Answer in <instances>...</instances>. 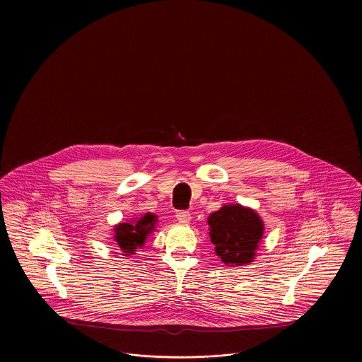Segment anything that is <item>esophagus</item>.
I'll return each mask as SVG.
<instances>
[{
	"label": "esophagus",
	"instance_id": "1",
	"mask_svg": "<svg viewBox=\"0 0 362 362\" xmlns=\"http://www.w3.org/2000/svg\"><path fill=\"white\" fill-rule=\"evenodd\" d=\"M175 217H177L180 224H188L191 221V213L189 211H184V210L182 211H177Z\"/></svg>",
	"mask_w": 362,
	"mask_h": 362
}]
</instances>
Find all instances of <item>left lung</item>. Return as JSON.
<instances>
[{"label": "left lung", "mask_w": 362, "mask_h": 362, "mask_svg": "<svg viewBox=\"0 0 362 362\" xmlns=\"http://www.w3.org/2000/svg\"><path fill=\"white\" fill-rule=\"evenodd\" d=\"M209 237L217 257L228 267L254 262L264 224L251 207L223 205L207 217Z\"/></svg>", "instance_id": "1"}]
</instances>
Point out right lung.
Segmentation results:
<instances>
[{"label": "right lung", "instance_id": "add662e5", "mask_svg": "<svg viewBox=\"0 0 362 362\" xmlns=\"http://www.w3.org/2000/svg\"><path fill=\"white\" fill-rule=\"evenodd\" d=\"M156 224L157 216L153 213H145L124 223L115 224L114 241L117 243L121 255L129 258L136 252L138 248H142L146 243V238L155 231Z\"/></svg>", "mask_w": 362, "mask_h": 362}]
</instances>
